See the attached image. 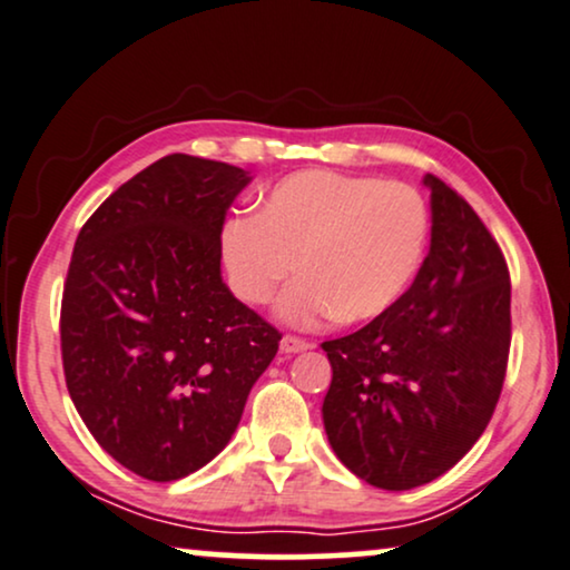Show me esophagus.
<instances>
[{"instance_id":"obj_1","label":"esophagus","mask_w":570,"mask_h":570,"mask_svg":"<svg viewBox=\"0 0 570 570\" xmlns=\"http://www.w3.org/2000/svg\"><path fill=\"white\" fill-rule=\"evenodd\" d=\"M305 348H309V341L292 336V333H286V336L281 338V352L284 354H297V352H305Z\"/></svg>"}]
</instances>
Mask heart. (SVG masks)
Returning <instances> with one entry per match:
<instances>
[{
	"label": "heart",
	"instance_id": "b5f03b06",
	"mask_svg": "<svg viewBox=\"0 0 570 570\" xmlns=\"http://www.w3.org/2000/svg\"><path fill=\"white\" fill-rule=\"evenodd\" d=\"M430 239V208L406 181L328 169L297 171L265 195L255 216L226 222L222 253L232 289L265 305L299 261L302 278L278 302L289 325L338 317L367 323L409 292Z\"/></svg>",
	"mask_w": 570,
	"mask_h": 570
}]
</instances>
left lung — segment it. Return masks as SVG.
Wrapping results in <instances>:
<instances>
[{"mask_svg": "<svg viewBox=\"0 0 570 570\" xmlns=\"http://www.w3.org/2000/svg\"><path fill=\"white\" fill-rule=\"evenodd\" d=\"M432 189V242L389 313L323 341L333 377L323 422L341 464L381 490H412L456 466L503 391L511 352V273L456 189Z\"/></svg>", "mask_w": 570, "mask_h": 570, "instance_id": "left-lung-1", "label": "left lung"}]
</instances>
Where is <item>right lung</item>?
Wrapping results in <instances>:
<instances>
[{"label": "right lung", "instance_id": "1", "mask_svg": "<svg viewBox=\"0 0 570 570\" xmlns=\"http://www.w3.org/2000/svg\"><path fill=\"white\" fill-rule=\"evenodd\" d=\"M239 166L158 158L82 224L67 268L65 383L96 443L142 480L171 482L229 443L281 333L222 281Z\"/></svg>", "mask_w": 570, "mask_h": 570}]
</instances>
